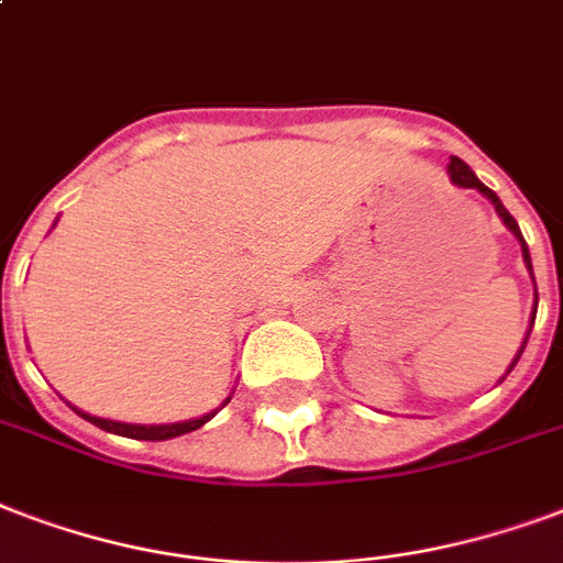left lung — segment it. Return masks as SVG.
<instances>
[{
    "mask_svg": "<svg viewBox=\"0 0 563 563\" xmlns=\"http://www.w3.org/2000/svg\"><path fill=\"white\" fill-rule=\"evenodd\" d=\"M449 177H452L454 186L475 188V191H482V195L487 197V200H490L493 206H496V214H499L501 221H505V227H508L510 233H514V235H517V239H520L522 260H526V268H529V272H531L529 244H526V239H522L520 227H517V221H514V214H510L508 209L501 206V200H499V197H496V191H490V188L484 186L482 179H478V177H475V174H472V167L466 165V162H461V158H457V156H452V162H449ZM531 280H534V274H531ZM534 312H538V286H534ZM534 312H531V324H534ZM531 324H529V333H531ZM529 333H526V339H522V349L517 351V357H514V363H510V366H508V372H510V368H514V366H517V360L522 357V351H526V342H529ZM508 372H505V375H508Z\"/></svg>",
    "mask_w": 563,
    "mask_h": 563,
    "instance_id": "8db88e82",
    "label": "left lung"
}]
</instances>
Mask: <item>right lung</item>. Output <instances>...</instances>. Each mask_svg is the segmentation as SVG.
I'll list each match as a JSON object with an SVG mask.
<instances>
[{"label":"right lung","mask_w":563,"mask_h":563,"mask_svg":"<svg viewBox=\"0 0 563 563\" xmlns=\"http://www.w3.org/2000/svg\"><path fill=\"white\" fill-rule=\"evenodd\" d=\"M73 410H76V407H73ZM76 413H79L81 419H88L91 424H97V428H102V431L129 437V440H170V437L197 431L200 424H206L214 416V413H206V416H197V419H188V422H170V424H126V422H114V419H100V416L81 413V410H76Z\"/></svg>","instance_id":"obj_1"}]
</instances>
